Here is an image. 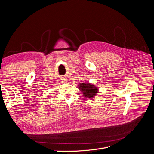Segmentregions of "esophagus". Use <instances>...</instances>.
Here are the masks:
<instances>
[{
    "mask_svg": "<svg viewBox=\"0 0 154 154\" xmlns=\"http://www.w3.org/2000/svg\"><path fill=\"white\" fill-rule=\"evenodd\" d=\"M67 81V78H61V82H62V83H65V82H66Z\"/></svg>",
    "mask_w": 154,
    "mask_h": 154,
    "instance_id": "34e87169",
    "label": "esophagus"
}]
</instances>
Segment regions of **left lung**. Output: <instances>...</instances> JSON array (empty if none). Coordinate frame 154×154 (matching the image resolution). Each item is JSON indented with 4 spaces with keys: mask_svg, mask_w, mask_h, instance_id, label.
<instances>
[{
    "mask_svg": "<svg viewBox=\"0 0 154 154\" xmlns=\"http://www.w3.org/2000/svg\"><path fill=\"white\" fill-rule=\"evenodd\" d=\"M78 88L83 93V96L86 98H93L98 92L97 87L90 83H79Z\"/></svg>",
    "mask_w": 154,
    "mask_h": 154,
    "instance_id": "left-lung-1",
    "label": "left lung"
}]
</instances>
